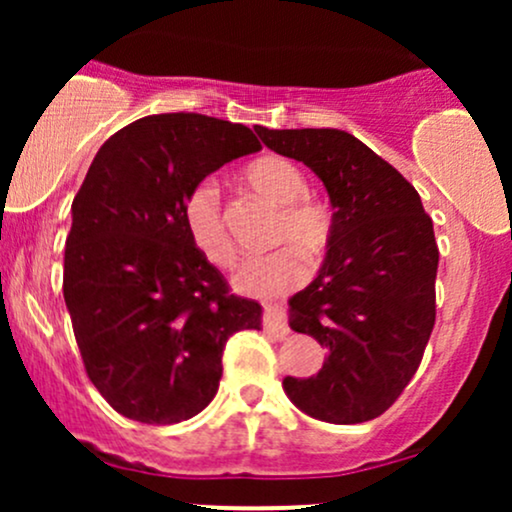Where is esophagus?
Instances as JSON below:
<instances>
[{
    "label": "esophagus",
    "instance_id": "obj_1",
    "mask_svg": "<svg viewBox=\"0 0 512 512\" xmlns=\"http://www.w3.org/2000/svg\"><path fill=\"white\" fill-rule=\"evenodd\" d=\"M264 327H267V330H272L276 337H281V339L291 332L289 322H286V313L281 305H272V303L264 305Z\"/></svg>",
    "mask_w": 512,
    "mask_h": 512
}]
</instances>
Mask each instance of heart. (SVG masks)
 I'll return each instance as SVG.
<instances>
[{
  "mask_svg": "<svg viewBox=\"0 0 512 512\" xmlns=\"http://www.w3.org/2000/svg\"><path fill=\"white\" fill-rule=\"evenodd\" d=\"M252 192L279 204L274 219L272 243L286 246L250 257L236 274V286L250 296H276L296 289L308 276L305 258L317 260L332 240V214L320 199L305 192V175L284 156H262L243 173ZM182 226L187 238L204 260L216 267H233L236 245L223 216L219 190L211 180H202L182 199Z\"/></svg>",
  "mask_w": 512,
  "mask_h": 512,
  "instance_id": "b5f03b06",
  "label": "heart"
}]
</instances>
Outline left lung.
<instances>
[{
    "label": "left lung",
    "instance_id": "8db88e82",
    "mask_svg": "<svg viewBox=\"0 0 512 512\" xmlns=\"http://www.w3.org/2000/svg\"><path fill=\"white\" fill-rule=\"evenodd\" d=\"M255 129L313 170L334 207L325 262L289 301L291 330L317 339L327 358L313 378H284V392L327 424L375 419L414 378L436 325L431 216L414 185L354 134Z\"/></svg>",
    "mask_w": 512,
    "mask_h": 512
}]
</instances>
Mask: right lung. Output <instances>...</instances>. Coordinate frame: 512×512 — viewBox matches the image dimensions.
I'll use <instances>...</instances> for the list:
<instances>
[{
  "instance_id": "right-lung-1",
  "label": "right lung",
  "mask_w": 512,
  "mask_h": 512,
  "mask_svg": "<svg viewBox=\"0 0 512 512\" xmlns=\"http://www.w3.org/2000/svg\"><path fill=\"white\" fill-rule=\"evenodd\" d=\"M262 146L199 113L149 115L98 149L72 202L64 303L84 368L117 414L180 424L214 399L228 337L262 308L228 289L182 226L187 192Z\"/></svg>"
}]
</instances>
